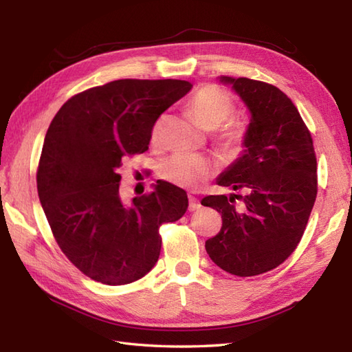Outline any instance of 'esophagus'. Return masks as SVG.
Segmentation results:
<instances>
[{
  "label": "esophagus",
  "mask_w": 352,
  "mask_h": 352,
  "mask_svg": "<svg viewBox=\"0 0 352 352\" xmlns=\"http://www.w3.org/2000/svg\"><path fill=\"white\" fill-rule=\"evenodd\" d=\"M199 208H201L199 199L190 195V197H189V212H197V210H199Z\"/></svg>",
  "instance_id": "esophagus-1"
}]
</instances>
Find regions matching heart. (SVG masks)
Returning a JSON list of instances; mask_svg holds the SVG:
<instances>
[{
    "label": "heart",
    "mask_w": 352,
    "mask_h": 352,
    "mask_svg": "<svg viewBox=\"0 0 352 352\" xmlns=\"http://www.w3.org/2000/svg\"><path fill=\"white\" fill-rule=\"evenodd\" d=\"M197 121L207 130H218L216 142L228 154H239L250 136V122L243 118H231L236 104L231 95L216 85H204L193 94L189 102ZM162 119L153 130V140L159 139ZM214 172V163L203 155L177 153L163 160L159 175L178 188L197 189Z\"/></svg>",
    "instance_id": "b5f03b06"
}]
</instances>
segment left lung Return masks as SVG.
<instances>
[{
    "instance_id": "obj_1",
    "label": "left lung",
    "mask_w": 352,
    "mask_h": 352,
    "mask_svg": "<svg viewBox=\"0 0 352 352\" xmlns=\"http://www.w3.org/2000/svg\"><path fill=\"white\" fill-rule=\"evenodd\" d=\"M222 81L241 95L251 122L245 154L218 184L245 195L201 201L222 216L221 231L206 242V251L226 272L254 276L280 266L300 243L318 195L316 153L300 111L278 87L251 78Z\"/></svg>"
}]
</instances>
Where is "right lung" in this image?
<instances>
[{
    "mask_svg": "<svg viewBox=\"0 0 352 352\" xmlns=\"http://www.w3.org/2000/svg\"><path fill=\"white\" fill-rule=\"evenodd\" d=\"M192 89L183 80H115L86 89L52 118L36 172L45 216L71 263L102 284L146 275L162 250L159 228L188 210V195L157 182L124 204L118 169L145 153L164 110Z\"/></svg>",
    "mask_w": 352,
    "mask_h": 352,
    "instance_id": "right-lung-1",
    "label": "right lung"
}]
</instances>
